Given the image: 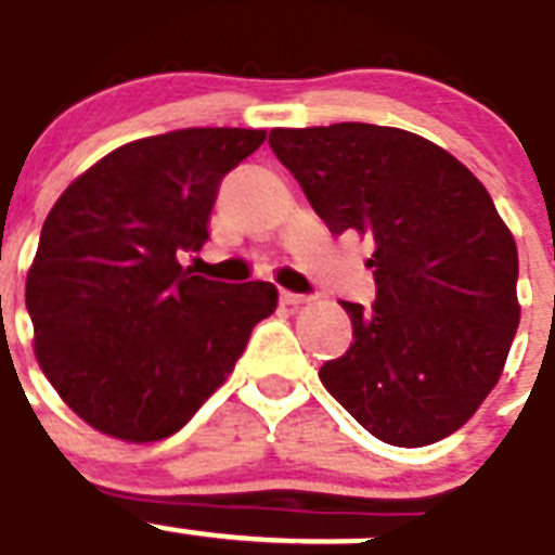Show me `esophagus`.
Listing matches in <instances>:
<instances>
[{
	"label": "esophagus",
	"mask_w": 555,
	"mask_h": 555,
	"mask_svg": "<svg viewBox=\"0 0 555 555\" xmlns=\"http://www.w3.org/2000/svg\"><path fill=\"white\" fill-rule=\"evenodd\" d=\"M279 298H282V305H287V307H298V305H307V296H301V293H291V291H282V293H279Z\"/></svg>",
	"instance_id": "esophagus-1"
}]
</instances>
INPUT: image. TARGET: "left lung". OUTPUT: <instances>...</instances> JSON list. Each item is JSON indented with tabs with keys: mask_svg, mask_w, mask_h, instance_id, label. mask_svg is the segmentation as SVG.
I'll list each match as a JSON object with an SVG mask.
<instances>
[{
	"mask_svg": "<svg viewBox=\"0 0 555 555\" xmlns=\"http://www.w3.org/2000/svg\"><path fill=\"white\" fill-rule=\"evenodd\" d=\"M268 142L332 234L374 245L377 301H340L354 344L318 371L326 391L385 444L424 447L464 427L519 324L517 243L486 186L402 128H273Z\"/></svg>",
	"mask_w": 555,
	"mask_h": 555,
	"instance_id": "obj_1",
	"label": "left lung"
}]
</instances>
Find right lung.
Wrapping results in <instances>:
<instances>
[{"instance_id": "right-lung-1", "label": "right lung", "mask_w": 555, "mask_h": 555, "mask_svg": "<svg viewBox=\"0 0 555 555\" xmlns=\"http://www.w3.org/2000/svg\"><path fill=\"white\" fill-rule=\"evenodd\" d=\"M262 142L248 128L137 139L47 215L24 293L36 358L94 430L137 444L178 433L276 310L271 282H211L181 264L209 240L223 176Z\"/></svg>"}]
</instances>
